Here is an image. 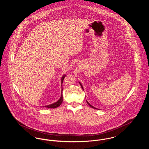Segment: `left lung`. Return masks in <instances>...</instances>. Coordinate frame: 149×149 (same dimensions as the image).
Here are the masks:
<instances>
[{"instance_id":"8db88e82","label":"left lung","mask_w":149,"mask_h":149,"mask_svg":"<svg viewBox=\"0 0 149 149\" xmlns=\"http://www.w3.org/2000/svg\"><path fill=\"white\" fill-rule=\"evenodd\" d=\"M79 84H80V86H81V88L83 89V90L84 91V88H83V85H82V84H81V83L80 82H79ZM86 103H88V104L89 106L91 107H92V108H94V109H98L99 110V109H98V108H95V107H94L92 105H91L87 100H86Z\"/></svg>"}]
</instances>
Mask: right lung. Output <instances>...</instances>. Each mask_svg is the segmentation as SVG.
I'll list each match as a JSON object with an SVG mask.
<instances>
[{
  "label": "right lung",
  "instance_id": "obj_1",
  "mask_svg": "<svg viewBox=\"0 0 149 149\" xmlns=\"http://www.w3.org/2000/svg\"><path fill=\"white\" fill-rule=\"evenodd\" d=\"M65 76H66V75L64 74V75L62 77L61 79V97H60V99H58L56 102L54 103H52V104H49V105H47V106H44L43 107H46V108H57V107L60 106L61 104V103H63V101L62 84H63V80H64V78L65 77Z\"/></svg>",
  "mask_w": 149,
  "mask_h": 149
}]
</instances>
